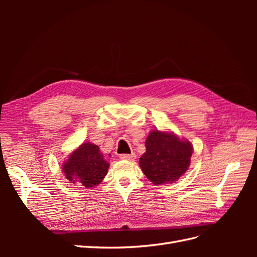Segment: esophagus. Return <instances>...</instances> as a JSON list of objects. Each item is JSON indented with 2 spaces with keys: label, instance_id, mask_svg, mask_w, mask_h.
<instances>
[{
  "label": "esophagus",
  "instance_id": "obj_1",
  "mask_svg": "<svg viewBox=\"0 0 257 257\" xmlns=\"http://www.w3.org/2000/svg\"><path fill=\"white\" fill-rule=\"evenodd\" d=\"M135 158H136V154H135V153H132V154H121V155H120V159H121V160L133 161Z\"/></svg>",
  "mask_w": 257,
  "mask_h": 257
}]
</instances>
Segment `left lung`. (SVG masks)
<instances>
[{
	"mask_svg": "<svg viewBox=\"0 0 257 257\" xmlns=\"http://www.w3.org/2000/svg\"><path fill=\"white\" fill-rule=\"evenodd\" d=\"M146 152L139 166L149 180L161 185L177 181L189 169L193 147L172 132L151 131L146 139Z\"/></svg>",
	"mask_w": 257,
	"mask_h": 257,
	"instance_id": "1",
	"label": "left lung"
}]
</instances>
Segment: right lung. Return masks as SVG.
<instances>
[{
  "label": "right lung",
  "instance_id": "1",
  "mask_svg": "<svg viewBox=\"0 0 257 257\" xmlns=\"http://www.w3.org/2000/svg\"><path fill=\"white\" fill-rule=\"evenodd\" d=\"M108 167L109 163L100 152L99 147L89 142L77 148L62 165L67 180L71 183H80L89 189L103 181Z\"/></svg>",
  "mask_w": 257,
  "mask_h": 257
}]
</instances>
